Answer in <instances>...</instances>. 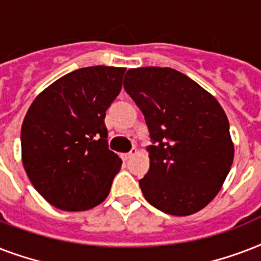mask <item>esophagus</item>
Instances as JSON below:
<instances>
[{"instance_id": "esophagus-1", "label": "esophagus", "mask_w": 261, "mask_h": 261, "mask_svg": "<svg viewBox=\"0 0 261 261\" xmlns=\"http://www.w3.org/2000/svg\"><path fill=\"white\" fill-rule=\"evenodd\" d=\"M135 153H137V150H135V149H133V150H130V151H127V153H123L122 154L123 160H130L131 157L135 154Z\"/></svg>"}]
</instances>
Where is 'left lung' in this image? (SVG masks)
Returning <instances> with one entry per match:
<instances>
[{
  "label": "left lung",
  "instance_id": "8db88e82",
  "mask_svg": "<svg viewBox=\"0 0 261 261\" xmlns=\"http://www.w3.org/2000/svg\"><path fill=\"white\" fill-rule=\"evenodd\" d=\"M123 87L149 128L150 168L139 180L145 199L177 217L202 210L219 192L234 157L222 107L171 67L130 69Z\"/></svg>",
  "mask_w": 261,
  "mask_h": 261
}]
</instances>
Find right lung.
<instances>
[{
  "label": "right lung",
  "instance_id": "1",
  "mask_svg": "<svg viewBox=\"0 0 261 261\" xmlns=\"http://www.w3.org/2000/svg\"><path fill=\"white\" fill-rule=\"evenodd\" d=\"M126 69L90 66L63 75L35 98L21 127L22 164L32 186L65 211L108 196L122 160L108 147L106 112Z\"/></svg>",
  "mask_w": 261,
  "mask_h": 261
}]
</instances>
